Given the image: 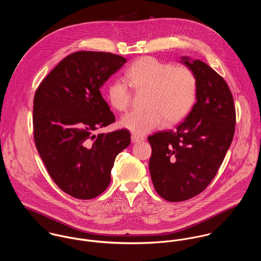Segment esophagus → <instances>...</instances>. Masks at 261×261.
Here are the masks:
<instances>
[{"mask_svg":"<svg viewBox=\"0 0 261 261\" xmlns=\"http://www.w3.org/2000/svg\"><path fill=\"white\" fill-rule=\"evenodd\" d=\"M145 141L144 137L138 136V135H132V142L133 143H139V142H143Z\"/></svg>","mask_w":261,"mask_h":261,"instance_id":"34e87169","label":"esophagus"}]
</instances>
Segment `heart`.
<instances>
[{
	"label": "heart",
	"instance_id": "1",
	"mask_svg": "<svg viewBox=\"0 0 261 261\" xmlns=\"http://www.w3.org/2000/svg\"><path fill=\"white\" fill-rule=\"evenodd\" d=\"M123 80L135 92H147V110L129 112L120 120L122 127L138 135L159 127L164 120L168 125L181 121L196 101L197 78L185 66H174L149 56L142 57L128 66ZM126 85L121 80H114L107 89L108 100L117 112H125L132 105L133 93Z\"/></svg>",
	"mask_w": 261,
	"mask_h": 261
}]
</instances>
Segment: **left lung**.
<instances>
[{
	"instance_id": "obj_1",
	"label": "left lung",
	"mask_w": 261,
	"mask_h": 261,
	"mask_svg": "<svg viewBox=\"0 0 261 261\" xmlns=\"http://www.w3.org/2000/svg\"><path fill=\"white\" fill-rule=\"evenodd\" d=\"M182 61L197 78V102L175 129L148 138L152 184L170 202L189 200L211 183L232 143L236 123L233 96L223 77L200 60L183 57Z\"/></svg>"
}]
</instances>
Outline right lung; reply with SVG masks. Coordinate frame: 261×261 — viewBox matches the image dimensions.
Listing matches in <instances>:
<instances>
[{
  "mask_svg": "<svg viewBox=\"0 0 261 261\" xmlns=\"http://www.w3.org/2000/svg\"><path fill=\"white\" fill-rule=\"evenodd\" d=\"M125 62L112 53L74 52L36 89L33 128L38 152L54 183L76 199H93L106 191L116 155L130 144L125 128L94 135L115 121L99 87Z\"/></svg>",
  "mask_w": 261,
  "mask_h": 261,
  "instance_id": "obj_1",
  "label": "right lung"
}]
</instances>
